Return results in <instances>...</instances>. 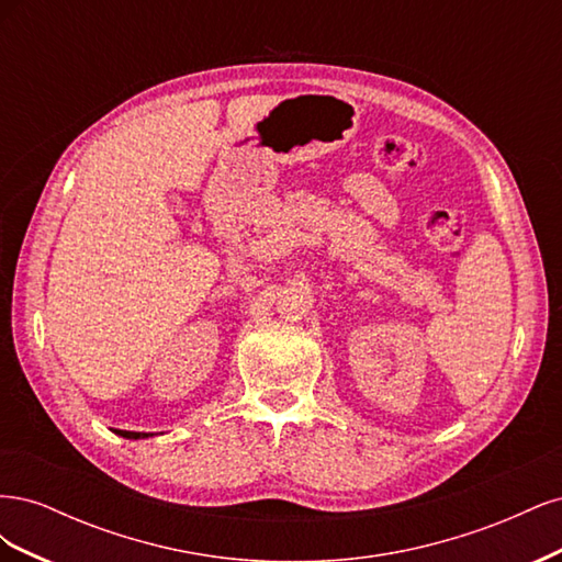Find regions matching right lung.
Returning a JSON list of instances; mask_svg holds the SVG:
<instances>
[{"label":"right lung","mask_w":562,"mask_h":562,"mask_svg":"<svg viewBox=\"0 0 562 562\" xmlns=\"http://www.w3.org/2000/svg\"><path fill=\"white\" fill-rule=\"evenodd\" d=\"M114 434L124 436V438H147L149 436V434H140V431H119V429H114Z\"/></svg>","instance_id":"add662e5"}]
</instances>
